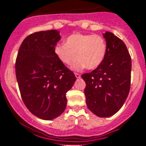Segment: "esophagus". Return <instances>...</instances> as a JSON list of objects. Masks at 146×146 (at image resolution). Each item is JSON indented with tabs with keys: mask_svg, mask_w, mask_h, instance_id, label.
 <instances>
[{
	"mask_svg": "<svg viewBox=\"0 0 146 146\" xmlns=\"http://www.w3.org/2000/svg\"><path fill=\"white\" fill-rule=\"evenodd\" d=\"M75 76H76V78H81V75L79 74V73H75Z\"/></svg>",
	"mask_w": 146,
	"mask_h": 146,
	"instance_id": "esophagus-1",
	"label": "esophagus"
}]
</instances>
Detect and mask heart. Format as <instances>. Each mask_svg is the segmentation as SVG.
Listing matches in <instances>:
<instances>
[{
    "mask_svg": "<svg viewBox=\"0 0 146 146\" xmlns=\"http://www.w3.org/2000/svg\"><path fill=\"white\" fill-rule=\"evenodd\" d=\"M54 53L65 65L70 64L76 58L72 67L74 70H82L86 68L94 70L104 61L107 44L100 35L75 33L66 38L65 43L56 45Z\"/></svg>",
    "mask_w": 146,
    "mask_h": 146,
    "instance_id": "heart-1",
    "label": "heart"
}]
</instances>
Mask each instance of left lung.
Listing matches in <instances>:
<instances>
[{
	"label": "left lung",
	"instance_id": "1",
	"mask_svg": "<svg viewBox=\"0 0 146 146\" xmlns=\"http://www.w3.org/2000/svg\"><path fill=\"white\" fill-rule=\"evenodd\" d=\"M107 54L102 64L82 77L88 109L101 117L115 115L126 101L131 85V59L125 43L114 34L103 35Z\"/></svg>",
	"mask_w": 146,
	"mask_h": 146
}]
</instances>
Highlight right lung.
<instances>
[{
	"instance_id": "right-lung-1",
	"label": "right lung",
	"mask_w": 146,
	"mask_h": 146,
	"mask_svg": "<svg viewBox=\"0 0 146 146\" xmlns=\"http://www.w3.org/2000/svg\"><path fill=\"white\" fill-rule=\"evenodd\" d=\"M56 30L29 35L18 50L15 73L24 104L42 120L59 117L67 106L66 93L76 78L59 60L54 47L60 40Z\"/></svg>"
}]
</instances>
